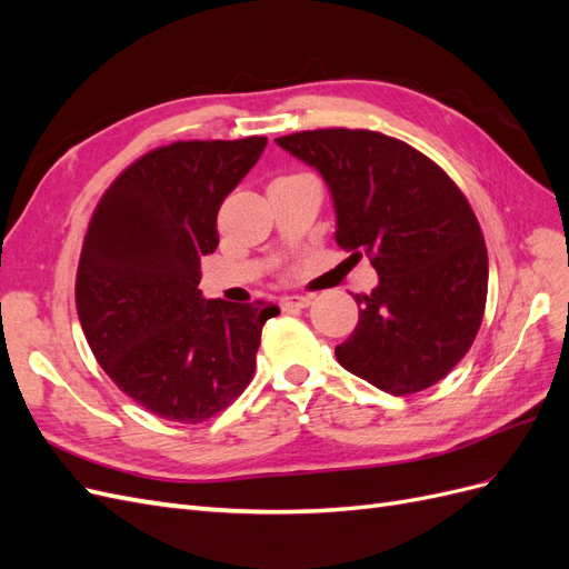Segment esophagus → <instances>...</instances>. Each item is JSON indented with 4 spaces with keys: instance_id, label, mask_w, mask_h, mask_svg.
I'll return each mask as SVG.
<instances>
[{
    "instance_id": "34e87169",
    "label": "esophagus",
    "mask_w": 569,
    "mask_h": 569,
    "mask_svg": "<svg viewBox=\"0 0 569 569\" xmlns=\"http://www.w3.org/2000/svg\"><path fill=\"white\" fill-rule=\"evenodd\" d=\"M311 303H313V297H303V295L282 297V308H284V311H299V308H308Z\"/></svg>"
}]
</instances>
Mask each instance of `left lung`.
<instances>
[{
    "label": "left lung",
    "mask_w": 569,
    "mask_h": 569,
    "mask_svg": "<svg viewBox=\"0 0 569 569\" xmlns=\"http://www.w3.org/2000/svg\"><path fill=\"white\" fill-rule=\"evenodd\" d=\"M313 166L335 201V239L380 274L356 295L360 316L337 360L393 396L443 380L485 318L489 258L468 199L410 144L372 130L327 128L278 137Z\"/></svg>",
    "instance_id": "8db88e82"
}]
</instances>
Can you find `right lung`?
<instances>
[{
    "instance_id": "add662e5",
    "label": "right lung",
    "mask_w": 569,
    "mask_h": 569,
    "mask_svg": "<svg viewBox=\"0 0 569 569\" xmlns=\"http://www.w3.org/2000/svg\"><path fill=\"white\" fill-rule=\"evenodd\" d=\"M266 137L173 142L120 173L92 213L76 306L97 363L134 403L197 425L247 389L278 306L201 297L222 199L261 159Z\"/></svg>"
}]
</instances>
